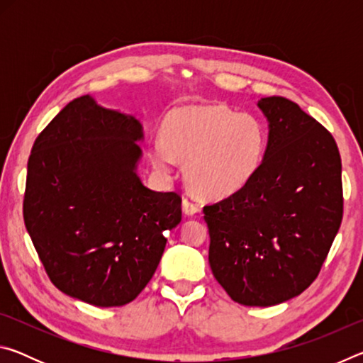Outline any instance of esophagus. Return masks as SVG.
Masks as SVG:
<instances>
[{"label":"esophagus","instance_id":"1","mask_svg":"<svg viewBox=\"0 0 363 363\" xmlns=\"http://www.w3.org/2000/svg\"><path fill=\"white\" fill-rule=\"evenodd\" d=\"M201 210L199 203H195V201H192L190 199H184L182 200V211L184 214H187V216H194V214H196Z\"/></svg>","mask_w":363,"mask_h":363}]
</instances>
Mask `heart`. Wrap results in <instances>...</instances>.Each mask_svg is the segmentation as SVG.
I'll return each instance as SVG.
<instances>
[{
    "label": "heart",
    "instance_id": "b5f03b06",
    "mask_svg": "<svg viewBox=\"0 0 363 363\" xmlns=\"http://www.w3.org/2000/svg\"><path fill=\"white\" fill-rule=\"evenodd\" d=\"M267 149V131L251 115L223 104H190L167 115L162 143L149 150L158 173L184 163L189 189L203 199H225L255 179Z\"/></svg>",
    "mask_w": 363,
    "mask_h": 363
}]
</instances>
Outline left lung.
<instances>
[{
	"instance_id": "obj_1",
	"label": "left lung",
	"mask_w": 363,
	"mask_h": 363,
	"mask_svg": "<svg viewBox=\"0 0 363 363\" xmlns=\"http://www.w3.org/2000/svg\"><path fill=\"white\" fill-rule=\"evenodd\" d=\"M267 149L255 179L203 208L214 279L238 304L267 307L320 272L342 219L341 157L320 123L285 97H261Z\"/></svg>"
}]
</instances>
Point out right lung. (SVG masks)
<instances>
[{
  "instance_id": "obj_1",
  "label": "right lung",
  "mask_w": 363,
  "mask_h": 363,
  "mask_svg": "<svg viewBox=\"0 0 363 363\" xmlns=\"http://www.w3.org/2000/svg\"><path fill=\"white\" fill-rule=\"evenodd\" d=\"M140 121L72 101L36 138L27 167L23 220L49 279L97 307L131 303L149 284L181 223V196L138 174Z\"/></svg>"
}]
</instances>
